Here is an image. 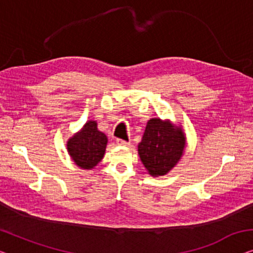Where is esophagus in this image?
<instances>
[{"mask_svg":"<svg viewBox=\"0 0 253 253\" xmlns=\"http://www.w3.org/2000/svg\"><path fill=\"white\" fill-rule=\"evenodd\" d=\"M117 144H119V145H129L130 142L125 141V139H122V138H117Z\"/></svg>","mask_w":253,"mask_h":253,"instance_id":"obj_1","label":"esophagus"}]
</instances>
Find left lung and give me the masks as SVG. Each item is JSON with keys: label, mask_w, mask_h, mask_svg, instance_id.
<instances>
[{"label": "left lung", "mask_w": 253, "mask_h": 253, "mask_svg": "<svg viewBox=\"0 0 253 253\" xmlns=\"http://www.w3.org/2000/svg\"><path fill=\"white\" fill-rule=\"evenodd\" d=\"M185 148V136L179 127L152 118L146 124L138 154L152 176L166 175L178 163Z\"/></svg>", "instance_id": "obj_1"}]
</instances>
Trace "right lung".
<instances>
[{
	"label": "right lung",
	"mask_w": 253,
	"mask_h": 253,
	"mask_svg": "<svg viewBox=\"0 0 253 253\" xmlns=\"http://www.w3.org/2000/svg\"><path fill=\"white\" fill-rule=\"evenodd\" d=\"M107 143V136L97 129L96 123L90 120L68 141L67 149L78 167L92 169L102 160Z\"/></svg>",
	"instance_id": "obj_1"
}]
</instances>
